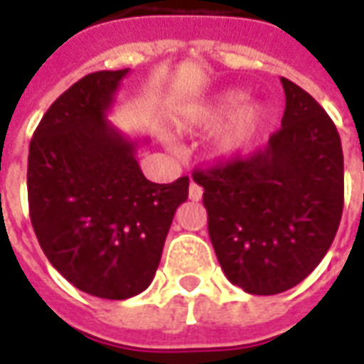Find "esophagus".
<instances>
[{"label": "esophagus", "mask_w": 364, "mask_h": 364, "mask_svg": "<svg viewBox=\"0 0 364 364\" xmlns=\"http://www.w3.org/2000/svg\"><path fill=\"white\" fill-rule=\"evenodd\" d=\"M189 198L191 200H195V203H198V200L203 198V189H200L195 181H191L189 185Z\"/></svg>", "instance_id": "1"}]
</instances>
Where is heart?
<instances>
[{
  "label": "heart",
  "instance_id": "1",
  "mask_svg": "<svg viewBox=\"0 0 364 364\" xmlns=\"http://www.w3.org/2000/svg\"><path fill=\"white\" fill-rule=\"evenodd\" d=\"M245 99H247V93L244 90L218 91L205 101L193 105L185 117V124L193 130L214 128L240 109ZM265 120H267V111L263 105L255 103L244 107L218 130V134L214 138V154L224 159L237 158L245 154L252 148L255 138L259 136Z\"/></svg>",
  "mask_w": 364,
  "mask_h": 364
}]
</instances>
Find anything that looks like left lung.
Wrapping results in <instances>:
<instances>
[{
    "label": "left lung",
    "instance_id": "left-lung-1",
    "mask_svg": "<svg viewBox=\"0 0 364 364\" xmlns=\"http://www.w3.org/2000/svg\"><path fill=\"white\" fill-rule=\"evenodd\" d=\"M281 130L265 148L195 171L222 271L250 294H279L328 253L343 213V150L320 103L281 77Z\"/></svg>",
    "mask_w": 364,
    "mask_h": 364
}]
</instances>
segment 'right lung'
Listing matches in <instances>:
<instances>
[{
	"label": "right lung",
	"mask_w": 364,
	"mask_h": 364,
	"mask_svg": "<svg viewBox=\"0 0 364 364\" xmlns=\"http://www.w3.org/2000/svg\"><path fill=\"white\" fill-rule=\"evenodd\" d=\"M130 70L95 72L50 105L28 146V213L52 267L91 296L150 287L189 177L151 183L132 140L107 114Z\"/></svg>",
	"instance_id": "add662e5"
}]
</instances>
